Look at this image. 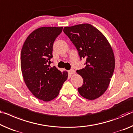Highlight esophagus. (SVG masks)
<instances>
[{
    "label": "esophagus",
    "mask_w": 133,
    "mask_h": 133,
    "mask_svg": "<svg viewBox=\"0 0 133 133\" xmlns=\"http://www.w3.org/2000/svg\"><path fill=\"white\" fill-rule=\"evenodd\" d=\"M69 72L71 75H74L75 73V70H73V69H71V70L69 71Z\"/></svg>",
    "instance_id": "34e87169"
}]
</instances>
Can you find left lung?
<instances>
[{"label": "left lung", "mask_w": 133, "mask_h": 133, "mask_svg": "<svg viewBox=\"0 0 133 133\" xmlns=\"http://www.w3.org/2000/svg\"><path fill=\"white\" fill-rule=\"evenodd\" d=\"M63 31L76 48L81 59H86L85 68L76 71L83 80L78 92L87 99L98 98L108 88L114 71L112 47L103 34L89 24L66 26Z\"/></svg>", "instance_id": "8db88e82"}]
</instances>
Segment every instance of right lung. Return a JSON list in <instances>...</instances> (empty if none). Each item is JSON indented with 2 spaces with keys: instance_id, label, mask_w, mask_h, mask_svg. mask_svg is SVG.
I'll return each instance as SVG.
<instances>
[{
  "instance_id": "add662e5",
  "label": "right lung",
  "mask_w": 133,
  "mask_h": 133,
  "mask_svg": "<svg viewBox=\"0 0 133 133\" xmlns=\"http://www.w3.org/2000/svg\"><path fill=\"white\" fill-rule=\"evenodd\" d=\"M63 27H41L28 35L21 52V67L24 82L34 96L45 102L53 99L60 93L68 77L52 63V46Z\"/></svg>"
}]
</instances>
